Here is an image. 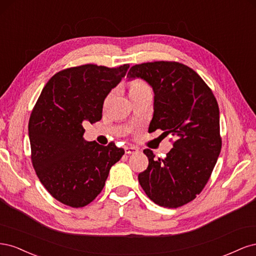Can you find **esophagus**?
<instances>
[{"instance_id": "esophagus-1", "label": "esophagus", "mask_w": 256, "mask_h": 256, "mask_svg": "<svg viewBox=\"0 0 256 256\" xmlns=\"http://www.w3.org/2000/svg\"><path fill=\"white\" fill-rule=\"evenodd\" d=\"M138 152V150L134 146H126L125 147V152L126 154H136Z\"/></svg>"}]
</instances>
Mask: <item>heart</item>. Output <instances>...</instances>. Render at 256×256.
<instances>
[{
	"label": "heart",
	"mask_w": 256,
	"mask_h": 256,
	"mask_svg": "<svg viewBox=\"0 0 256 256\" xmlns=\"http://www.w3.org/2000/svg\"><path fill=\"white\" fill-rule=\"evenodd\" d=\"M146 92H152L150 86L143 80H134L129 85V95L136 96V95H141L146 94Z\"/></svg>",
	"instance_id": "1"
}]
</instances>
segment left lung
Masks as SVG:
<instances>
[{
	"mask_svg": "<svg viewBox=\"0 0 256 256\" xmlns=\"http://www.w3.org/2000/svg\"><path fill=\"white\" fill-rule=\"evenodd\" d=\"M127 76L143 79L152 88L150 132L160 129L164 136L175 138L164 159L144 150L148 166L138 174V182L159 206L187 204L204 189L221 152L218 102L203 79L177 62L134 65Z\"/></svg>",
	"mask_w": 256,
	"mask_h": 256,
	"instance_id": "8db88e82",
	"label": "left lung"
}]
</instances>
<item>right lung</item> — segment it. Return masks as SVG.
<instances>
[{"label": "right lung", "instance_id": "add662e5", "mask_svg": "<svg viewBox=\"0 0 256 256\" xmlns=\"http://www.w3.org/2000/svg\"><path fill=\"white\" fill-rule=\"evenodd\" d=\"M128 68H68L54 74L38 98L28 122L30 158L40 182L58 202L74 208L90 204L125 154L114 143L85 141L82 124L102 120L106 97Z\"/></svg>", "mask_w": 256, "mask_h": 256}]
</instances>
